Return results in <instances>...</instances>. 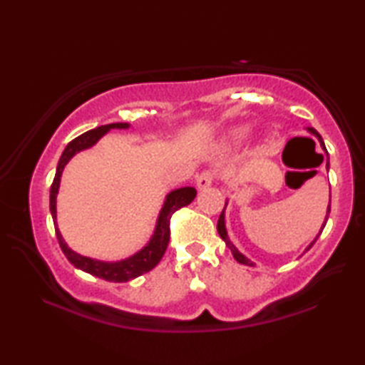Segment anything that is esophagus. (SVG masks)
I'll use <instances>...</instances> for the list:
<instances>
[{
  "label": "esophagus",
  "mask_w": 365,
  "mask_h": 365,
  "mask_svg": "<svg viewBox=\"0 0 365 365\" xmlns=\"http://www.w3.org/2000/svg\"><path fill=\"white\" fill-rule=\"evenodd\" d=\"M214 180H215L214 172L212 170H205L196 177V185H197V188H200V190H205L207 187H211Z\"/></svg>",
  "instance_id": "esophagus-1"
}]
</instances>
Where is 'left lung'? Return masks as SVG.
Masks as SVG:
<instances>
[{
    "instance_id": "left-lung-1",
    "label": "left lung",
    "mask_w": 365,
    "mask_h": 365,
    "mask_svg": "<svg viewBox=\"0 0 365 365\" xmlns=\"http://www.w3.org/2000/svg\"><path fill=\"white\" fill-rule=\"evenodd\" d=\"M309 132H311L312 135H316V137H317V138H319V141H320V146H322L324 150H325V143H324V140H322V137H320V133L316 130V128H309ZM327 156H329V154H327ZM327 169H329V160H327ZM330 197H331V196H330ZM329 214H330V205H329V211H327V219H329ZM325 224H327V220L324 222V227H325ZM322 230H324V228H322ZM217 232H219V235H220V238L224 240V242L227 243L228 248H230L233 257L237 259V261H238L240 264H245V265H255V264H252V262L250 261V259H246V257L242 255V252H240L237 248H235V246L230 243V240H228V237H227V230H225V222H224V211H222L220 217H219V220H217ZM317 238H319V237H317ZM317 238H316V240H317ZM316 240H314V242H312L311 245H309V248H311V246H312L314 243H316ZM309 248H307V250H309Z\"/></svg>"
}]
</instances>
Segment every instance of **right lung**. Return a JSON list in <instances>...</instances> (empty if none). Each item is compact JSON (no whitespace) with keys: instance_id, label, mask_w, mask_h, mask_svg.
Here are the masks:
<instances>
[{"instance_id":"1","label":"right lung","mask_w":365,"mask_h":365,"mask_svg":"<svg viewBox=\"0 0 365 365\" xmlns=\"http://www.w3.org/2000/svg\"><path fill=\"white\" fill-rule=\"evenodd\" d=\"M127 127H128V123H123V122L108 123V125L96 127V128H93V130H88L82 135H78L77 138H73L71 143L66 146L63 154H61V159H59L58 169H56V175H54V180L51 183V190H49V211H51V215H53L54 230H56V237H58L61 250H63L66 257L69 259V262L76 265L77 269H82L85 272H88V274L100 277V279H104L108 282H128L132 279H137V277L145 274V272H150L151 269L156 267L158 262L163 259L165 250H168L169 238H170L172 214L178 211L180 207L188 206L196 196V190L193 187L178 188V190L172 191V193H169L168 197H165L163 211H160V214H159L156 230H154V235L150 240V243H148L143 250L138 251L137 255H133L132 257L125 259V261L101 262V261H95V259L80 256V255H77V252H73L71 248H67V245L64 243V240H63V237H61L58 225H56V195L59 190L61 174H63L64 165L69 163V159L76 153L93 146L104 133L110 130V128H127Z\"/></svg>"}]
</instances>
